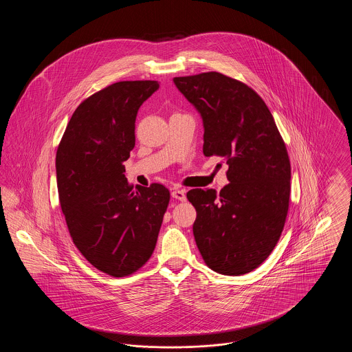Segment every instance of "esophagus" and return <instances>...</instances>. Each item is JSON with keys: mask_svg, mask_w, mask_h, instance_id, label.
Returning a JSON list of instances; mask_svg holds the SVG:
<instances>
[{"mask_svg": "<svg viewBox=\"0 0 352 352\" xmlns=\"http://www.w3.org/2000/svg\"><path fill=\"white\" fill-rule=\"evenodd\" d=\"M171 197L174 198V199H178V201H186V191H184V188H174L173 191H171Z\"/></svg>", "mask_w": 352, "mask_h": 352, "instance_id": "1", "label": "esophagus"}]
</instances>
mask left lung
Segmentation results:
<instances>
[{
	"label": "left lung",
	"instance_id": "obj_1",
	"mask_svg": "<svg viewBox=\"0 0 352 352\" xmlns=\"http://www.w3.org/2000/svg\"><path fill=\"white\" fill-rule=\"evenodd\" d=\"M203 118V154L227 162L230 184L192 188L194 237L208 268L241 276L260 267L280 240L289 210L290 160L265 101L220 72L173 79Z\"/></svg>",
	"mask_w": 352,
	"mask_h": 352
}]
</instances>
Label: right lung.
I'll return each instance as SVG.
<instances>
[{"instance_id":"right-lung-1","label":"right lung","mask_w":352,"mask_h":352,"mask_svg":"<svg viewBox=\"0 0 352 352\" xmlns=\"http://www.w3.org/2000/svg\"><path fill=\"white\" fill-rule=\"evenodd\" d=\"M155 80L111 84L79 104L56 151V184L75 247L112 277L142 268L157 244L170 191L129 184L124 162L134 148L135 116Z\"/></svg>"}]
</instances>
